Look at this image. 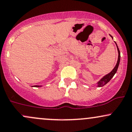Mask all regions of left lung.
I'll use <instances>...</instances> for the list:
<instances>
[{
  "label": "left lung",
  "mask_w": 132,
  "mask_h": 132,
  "mask_svg": "<svg viewBox=\"0 0 132 132\" xmlns=\"http://www.w3.org/2000/svg\"><path fill=\"white\" fill-rule=\"evenodd\" d=\"M110 36L113 38V37H112L110 35ZM115 43H116V42H115ZM116 44L117 45V48L118 53H119V56H118L117 63L116 66H115L114 68H113V70L111 72H110V73L107 74V75H105V76L103 77V78L101 79L100 80L99 82H97V86H98V87H102V86L105 85L107 83H108L110 81V79H111L113 78V76L115 75V74H116L117 72V71L118 67H119V63H120V50H119V48H118L117 45L116 43Z\"/></svg>",
  "instance_id": "1"
}]
</instances>
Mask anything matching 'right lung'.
<instances>
[{"label": "right lung", "mask_w": 132, "mask_h": 132, "mask_svg": "<svg viewBox=\"0 0 132 132\" xmlns=\"http://www.w3.org/2000/svg\"><path fill=\"white\" fill-rule=\"evenodd\" d=\"M34 87H41V86H34Z\"/></svg>", "instance_id": "1"}]
</instances>
